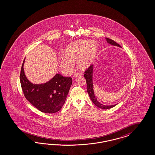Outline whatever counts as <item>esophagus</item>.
Instances as JSON below:
<instances>
[{
  "mask_svg": "<svg viewBox=\"0 0 155 155\" xmlns=\"http://www.w3.org/2000/svg\"><path fill=\"white\" fill-rule=\"evenodd\" d=\"M82 74L81 73H80V72H75V73L73 74V77H77V76H78V75H81Z\"/></svg>",
  "mask_w": 155,
  "mask_h": 155,
  "instance_id": "esophagus-1",
  "label": "esophagus"
}]
</instances>
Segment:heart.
I'll list each match as a JSON object with an SVG mask.
<instances>
[{
    "label": "heart",
    "instance_id": "obj_1",
    "mask_svg": "<svg viewBox=\"0 0 155 155\" xmlns=\"http://www.w3.org/2000/svg\"><path fill=\"white\" fill-rule=\"evenodd\" d=\"M97 53V46L94 43L89 44L84 41H80L73 43L66 48L64 52V60L61 62V65L63 68H71V62L75 59L78 58L79 65L82 69H85L93 61Z\"/></svg>",
    "mask_w": 155,
    "mask_h": 155
}]
</instances>
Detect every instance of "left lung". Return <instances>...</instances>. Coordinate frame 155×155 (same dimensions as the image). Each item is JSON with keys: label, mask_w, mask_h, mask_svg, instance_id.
I'll use <instances>...</instances> for the list:
<instances>
[{"label": "left lung", "mask_w": 155, "mask_h": 155, "mask_svg": "<svg viewBox=\"0 0 155 155\" xmlns=\"http://www.w3.org/2000/svg\"><path fill=\"white\" fill-rule=\"evenodd\" d=\"M106 39L107 42L109 44L113 45H115V46L121 47L119 44L115 42L113 40L107 38H106ZM93 65H90L89 67L84 71V77L86 79V81L87 91L89 95L90 98L92 101V102L94 103V104H95V105H96L99 108H102V109H109V108H113V107H114L117 105V104H114V105H111V106L103 105L102 104L99 103V102H98V101L95 97V96L94 95V90H93Z\"/></svg>", "instance_id": "obj_1"}]
</instances>
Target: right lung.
I'll return each instance as SVG.
<instances>
[{
    "label": "right lung",
    "mask_w": 155,
    "mask_h": 155,
    "mask_svg": "<svg viewBox=\"0 0 155 155\" xmlns=\"http://www.w3.org/2000/svg\"><path fill=\"white\" fill-rule=\"evenodd\" d=\"M24 60L21 68L20 80L25 98L42 113L52 114L60 111L65 102L72 78L56 74L52 80L45 84H33L25 75Z\"/></svg>",
    "instance_id": "obj_1"
}]
</instances>
